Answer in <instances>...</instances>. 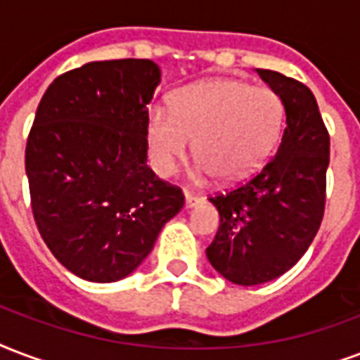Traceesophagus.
<instances>
[{"label": "esophagus", "mask_w": 360, "mask_h": 360, "mask_svg": "<svg viewBox=\"0 0 360 360\" xmlns=\"http://www.w3.org/2000/svg\"><path fill=\"white\" fill-rule=\"evenodd\" d=\"M204 202V196H200V194H194V192H185V207H196Z\"/></svg>", "instance_id": "esophagus-1"}]
</instances>
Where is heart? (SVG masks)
Returning a JSON list of instances; mask_svg holds the SVG:
<instances>
[{
	"label": "heart",
	"instance_id": "obj_1",
	"mask_svg": "<svg viewBox=\"0 0 360 360\" xmlns=\"http://www.w3.org/2000/svg\"><path fill=\"white\" fill-rule=\"evenodd\" d=\"M285 126V103L270 86L240 79H210L181 89L174 107L155 105L147 117L153 166L168 177L194 139L196 175L238 181L253 174L276 149Z\"/></svg>",
	"mask_w": 360,
	"mask_h": 360
}]
</instances>
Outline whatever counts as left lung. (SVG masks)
Masks as SVG:
<instances>
[{
  "label": "left lung",
  "mask_w": 360,
  "mask_h": 360,
  "mask_svg": "<svg viewBox=\"0 0 360 360\" xmlns=\"http://www.w3.org/2000/svg\"><path fill=\"white\" fill-rule=\"evenodd\" d=\"M257 71L281 96L287 126L278 153L260 172L210 196L221 223L205 249L223 278L245 287L279 278L308 251L325 215L330 155L314 92L278 71Z\"/></svg>",
  "instance_id": "obj_1"
}]
</instances>
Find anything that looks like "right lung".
Returning a JSON list of instances; mask_svg holds the SVG:
<instances>
[{"instance_id":"add662e5","label":"right lung","mask_w":360,"mask_h":360,"mask_svg":"<svg viewBox=\"0 0 360 360\" xmlns=\"http://www.w3.org/2000/svg\"><path fill=\"white\" fill-rule=\"evenodd\" d=\"M160 70L150 60L90 62L56 77L26 143L35 224L62 266L111 283L153 251L185 205L179 186L147 166V103Z\"/></svg>"}]
</instances>
